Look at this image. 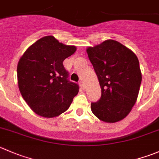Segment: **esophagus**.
<instances>
[{"label": "esophagus", "mask_w": 159, "mask_h": 159, "mask_svg": "<svg viewBox=\"0 0 159 159\" xmlns=\"http://www.w3.org/2000/svg\"><path fill=\"white\" fill-rule=\"evenodd\" d=\"M79 85H80V87H81L82 89H85V86H84V82H83L82 81H79Z\"/></svg>", "instance_id": "1"}]
</instances>
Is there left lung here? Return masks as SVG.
I'll use <instances>...</instances> for the list:
<instances>
[{
	"mask_svg": "<svg viewBox=\"0 0 159 159\" xmlns=\"http://www.w3.org/2000/svg\"><path fill=\"white\" fill-rule=\"evenodd\" d=\"M86 51L102 90L101 98L91 104L92 112L102 121L118 122L128 115L138 98L142 79L138 57L112 39Z\"/></svg>",
	"mask_w": 159,
	"mask_h": 159,
	"instance_id": "obj_1",
	"label": "left lung"
}]
</instances>
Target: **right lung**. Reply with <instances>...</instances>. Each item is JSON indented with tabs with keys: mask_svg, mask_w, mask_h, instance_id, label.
<instances>
[{
	"mask_svg": "<svg viewBox=\"0 0 159 159\" xmlns=\"http://www.w3.org/2000/svg\"><path fill=\"white\" fill-rule=\"evenodd\" d=\"M76 51L75 46L59 43L52 35L39 39L18 61L19 91L33 112L47 118L65 112L78 93L79 86L68 80L64 60Z\"/></svg>",
	"mask_w": 159,
	"mask_h": 159,
	"instance_id": "right-lung-1",
	"label": "right lung"
}]
</instances>
